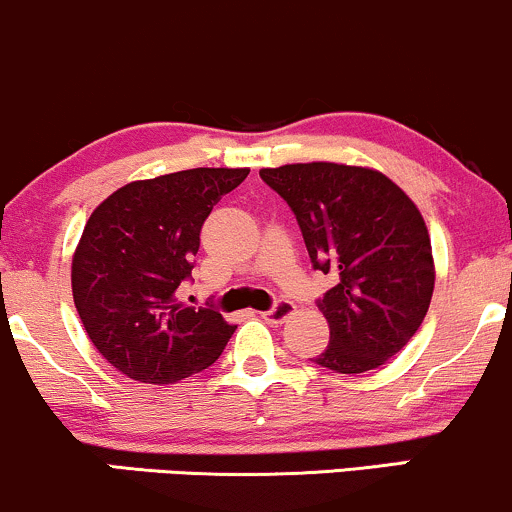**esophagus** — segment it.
<instances>
[{"instance_id": "esophagus-1", "label": "esophagus", "mask_w": 512, "mask_h": 512, "mask_svg": "<svg viewBox=\"0 0 512 512\" xmlns=\"http://www.w3.org/2000/svg\"><path fill=\"white\" fill-rule=\"evenodd\" d=\"M293 310H296V305H293L291 301H276L272 308L262 310L260 315L264 317V320H269V322H284L286 317L293 315Z\"/></svg>"}]
</instances>
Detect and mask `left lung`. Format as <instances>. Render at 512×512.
I'll list each match as a JSON object with an SVG mask.
<instances>
[{"label": "left lung", "mask_w": 512, "mask_h": 512, "mask_svg": "<svg viewBox=\"0 0 512 512\" xmlns=\"http://www.w3.org/2000/svg\"><path fill=\"white\" fill-rule=\"evenodd\" d=\"M260 178L289 204L313 269L337 284L317 301L330 344L315 363L366 373L407 346L436 284L424 216L402 190L370 168L293 163Z\"/></svg>", "instance_id": "obj_1"}]
</instances>
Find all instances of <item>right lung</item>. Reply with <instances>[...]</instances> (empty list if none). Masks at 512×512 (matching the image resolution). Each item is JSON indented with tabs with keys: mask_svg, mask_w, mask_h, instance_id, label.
I'll return each mask as SVG.
<instances>
[{
	"mask_svg": "<svg viewBox=\"0 0 512 512\" xmlns=\"http://www.w3.org/2000/svg\"><path fill=\"white\" fill-rule=\"evenodd\" d=\"M248 168H192L120 187L86 221L72 260L74 305L88 339L127 378L178 383L221 356L236 325L214 305L178 301L199 231Z\"/></svg>",
	"mask_w": 512,
	"mask_h": 512,
	"instance_id": "obj_1",
	"label": "right lung"
}]
</instances>
